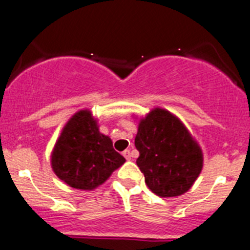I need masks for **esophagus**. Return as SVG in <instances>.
I'll use <instances>...</instances> for the list:
<instances>
[{"mask_svg": "<svg viewBox=\"0 0 250 250\" xmlns=\"http://www.w3.org/2000/svg\"><path fill=\"white\" fill-rule=\"evenodd\" d=\"M123 157H125L127 161H129L130 159V150L129 149H125V152H123Z\"/></svg>", "mask_w": 250, "mask_h": 250, "instance_id": "esophagus-1", "label": "esophagus"}]
</instances>
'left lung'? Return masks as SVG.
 <instances>
[{
    "label": "left lung",
    "instance_id": "1",
    "mask_svg": "<svg viewBox=\"0 0 250 250\" xmlns=\"http://www.w3.org/2000/svg\"><path fill=\"white\" fill-rule=\"evenodd\" d=\"M134 145L137 166L146 184L162 198L178 197L192 188L203 168V152L178 117L153 108L138 121Z\"/></svg>",
    "mask_w": 250,
    "mask_h": 250
}]
</instances>
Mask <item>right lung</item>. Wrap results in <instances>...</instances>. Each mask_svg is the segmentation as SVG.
<instances>
[{"instance_id":"add662e5","label":"right lung","mask_w":250,"mask_h":250,"mask_svg":"<svg viewBox=\"0 0 250 250\" xmlns=\"http://www.w3.org/2000/svg\"><path fill=\"white\" fill-rule=\"evenodd\" d=\"M125 162L101 133L89 109L76 112L64 125L51 153V167L61 181L81 190H92Z\"/></svg>"}]
</instances>
